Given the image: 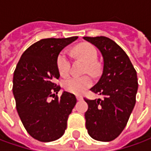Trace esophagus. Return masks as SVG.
I'll return each mask as SVG.
<instances>
[{"instance_id":"1","label":"esophagus","mask_w":151,"mask_h":151,"mask_svg":"<svg viewBox=\"0 0 151 151\" xmlns=\"http://www.w3.org/2000/svg\"><path fill=\"white\" fill-rule=\"evenodd\" d=\"M76 97H77V100H78V101H82V100H83V96H82L78 95V96H76Z\"/></svg>"}]
</instances>
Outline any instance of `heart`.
<instances>
[{
    "label": "heart",
    "mask_w": 151,
    "mask_h": 151,
    "mask_svg": "<svg viewBox=\"0 0 151 151\" xmlns=\"http://www.w3.org/2000/svg\"><path fill=\"white\" fill-rule=\"evenodd\" d=\"M73 52L76 55L83 59L87 64V71L95 75L97 73V66L95 62L97 59V50L91 44L87 42L81 43L76 46L73 49ZM56 66L60 74L63 77H66L70 73L71 61L68 54L65 51H61L58 55L56 60ZM92 85V79L89 75L73 76L68 78L64 83L65 89L68 92L76 95L83 93L85 91Z\"/></svg>",
    "instance_id": "heart-1"
}]
</instances>
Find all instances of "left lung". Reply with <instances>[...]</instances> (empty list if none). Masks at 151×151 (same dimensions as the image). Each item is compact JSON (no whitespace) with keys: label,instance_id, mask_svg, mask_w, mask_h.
Masks as SVG:
<instances>
[{"label":"left lung","instance_id":"left-lung-1","mask_svg":"<svg viewBox=\"0 0 151 151\" xmlns=\"http://www.w3.org/2000/svg\"><path fill=\"white\" fill-rule=\"evenodd\" d=\"M100 50L104 60L101 78L91 88L103 99L89 100L85 113L86 127L91 138L110 142L126 127L136 104L138 82L137 71L125 51L106 37H83Z\"/></svg>","mask_w":151,"mask_h":151}]
</instances>
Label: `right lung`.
Instances as JSON below:
<instances>
[{
	"instance_id": "obj_1",
	"label": "right lung",
	"mask_w": 151,
	"mask_h": 151,
	"mask_svg": "<svg viewBox=\"0 0 151 151\" xmlns=\"http://www.w3.org/2000/svg\"><path fill=\"white\" fill-rule=\"evenodd\" d=\"M78 37L42 39L24 51L14 72L13 94L17 112L32 137L42 142L61 137L68 115L77 103L75 96L55 83L60 78L58 55ZM54 99L50 101V97Z\"/></svg>"
}]
</instances>
